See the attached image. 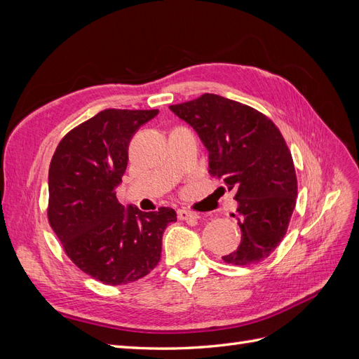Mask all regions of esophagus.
<instances>
[{"instance_id": "obj_1", "label": "esophagus", "mask_w": 359, "mask_h": 359, "mask_svg": "<svg viewBox=\"0 0 359 359\" xmlns=\"http://www.w3.org/2000/svg\"><path fill=\"white\" fill-rule=\"evenodd\" d=\"M177 217H178V220H184V222H196V220L199 219V214L187 211V210H178V211H177Z\"/></svg>"}]
</instances>
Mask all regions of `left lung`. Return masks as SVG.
Instances as JSON below:
<instances>
[{"instance_id":"obj_1","label":"left lung","mask_w":359,"mask_h":359,"mask_svg":"<svg viewBox=\"0 0 359 359\" xmlns=\"http://www.w3.org/2000/svg\"><path fill=\"white\" fill-rule=\"evenodd\" d=\"M169 109L194 128L208 149V172L235 190L241 244L223 256L253 265L274 252L286 235L297 203V173L280 130L268 116L222 95L203 94Z\"/></svg>"}]
</instances>
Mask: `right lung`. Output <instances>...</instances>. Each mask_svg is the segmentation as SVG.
<instances>
[{"label":"right lung","mask_w":359,"mask_h":359,"mask_svg":"<svg viewBox=\"0 0 359 359\" xmlns=\"http://www.w3.org/2000/svg\"><path fill=\"white\" fill-rule=\"evenodd\" d=\"M158 109H104L61 139L49 166V224L64 252L104 285H127L160 262L161 236L177 212H144L116 199L128 145Z\"/></svg>","instance_id":"1"}]
</instances>
